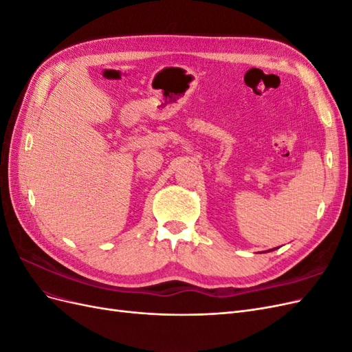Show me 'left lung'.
<instances>
[{
    "mask_svg": "<svg viewBox=\"0 0 352 352\" xmlns=\"http://www.w3.org/2000/svg\"><path fill=\"white\" fill-rule=\"evenodd\" d=\"M274 250H276V248H273V250H269V251H274Z\"/></svg>",
    "mask_w": 352,
    "mask_h": 352,
    "instance_id": "1",
    "label": "left lung"
}]
</instances>
